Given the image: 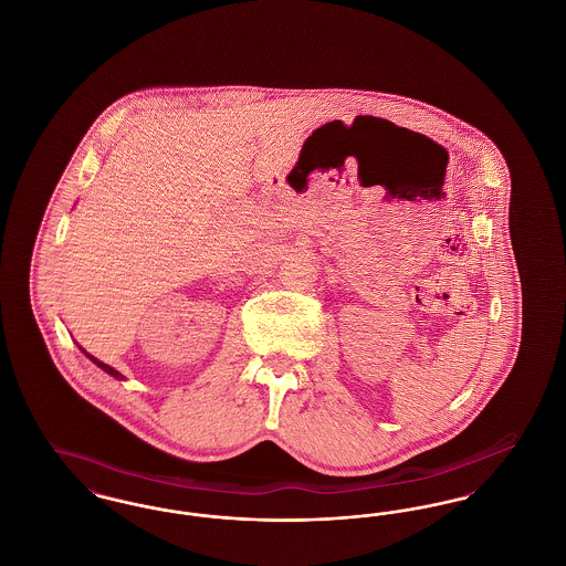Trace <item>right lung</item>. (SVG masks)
<instances>
[{
	"label": "right lung",
	"mask_w": 566,
	"mask_h": 566,
	"mask_svg": "<svg viewBox=\"0 0 566 566\" xmlns=\"http://www.w3.org/2000/svg\"><path fill=\"white\" fill-rule=\"evenodd\" d=\"M82 352H84V350H82ZM84 354H86V352H84ZM86 356H88V358H91V360H93V363H95V365H97V367H102V369H104V371H106V374H109V376L118 377V379H123V376H120V374H118V371H116V369H112V367H109V365H104V363H102V360H97V358H95V356H91V354H86Z\"/></svg>",
	"instance_id": "1"
}]
</instances>
